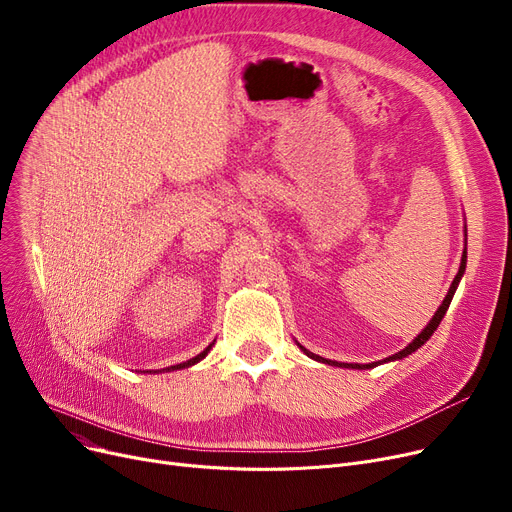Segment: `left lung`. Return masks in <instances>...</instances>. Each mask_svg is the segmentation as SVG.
<instances>
[{"label": "left lung", "instance_id": "1", "mask_svg": "<svg viewBox=\"0 0 512 512\" xmlns=\"http://www.w3.org/2000/svg\"><path fill=\"white\" fill-rule=\"evenodd\" d=\"M465 263H467V249H465V253H463V259H461V267H459V274L454 276V280H452V286H450V290H448V294H446V299L442 301V305H440V309L436 311V315L432 317V321H429L427 324V328L409 344V346H405L402 348L400 353H396V355H392V357H388V359H384V361H373V363H369V365H361V363H338V361H330V359H324V357H317V355H313V353H309L307 348H303L301 344V348H303V353L307 355V357H311V359H315V361H319V363H328V365H334V367H353V369H371V367H375V365H380V363H386V361H396V359H402V357H407V355H411V353H415L417 348L421 346V344H425L427 340H429V336H432L434 332H436V328L440 326V321H442V317L446 315V311H448V305H450V301H452V297H454V290H456V286H459V282H461V278H463V272H465Z\"/></svg>", "mask_w": 512, "mask_h": 512}]
</instances>
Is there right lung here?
I'll list each match as a JSON object with an SVG mask.
<instances>
[{
  "label": "right lung",
  "instance_id": "add662e5",
  "mask_svg": "<svg viewBox=\"0 0 512 512\" xmlns=\"http://www.w3.org/2000/svg\"><path fill=\"white\" fill-rule=\"evenodd\" d=\"M209 348H211V344H209V346L205 348V351H203V353H199V355H197L195 359H191V361H186V363H180V365H174V367H168V371H170V369H182V367H188V365H195L197 361H201V359H203V357H205V355L209 353Z\"/></svg>",
  "mask_w": 512,
  "mask_h": 512
}]
</instances>
